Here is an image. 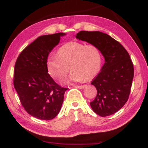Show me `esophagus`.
<instances>
[{"label":"esophagus","mask_w":148,"mask_h":148,"mask_svg":"<svg viewBox=\"0 0 148 148\" xmlns=\"http://www.w3.org/2000/svg\"><path fill=\"white\" fill-rule=\"evenodd\" d=\"M75 87L77 88H79V89H84L87 87L86 85H83V86H75Z\"/></svg>","instance_id":"obj_1"}]
</instances>
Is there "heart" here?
<instances>
[{"mask_svg": "<svg viewBox=\"0 0 148 148\" xmlns=\"http://www.w3.org/2000/svg\"><path fill=\"white\" fill-rule=\"evenodd\" d=\"M102 54L98 47L78 42H69L62 46L57 56H51L47 62L49 74L62 82L70 70V81H90L99 73L102 67Z\"/></svg>", "mask_w": 148, "mask_h": 148, "instance_id": "1", "label": "heart"}]
</instances>
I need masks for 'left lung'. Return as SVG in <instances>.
I'll return each mask as SVG.
<instances>
[{
  "label": "left lung",
  "instance_id": "left-lung-1",
  "mask_svg": "<svg viewBox=\"0 0 148 148\" xmlns=\"http://www.w3.org/2000/svg\"><path fill=\"white\" fill-rule=\"evenodd\" d=\"M75 37L96 46L105 62L91 84L96 87L97 96L90 106L95 113L107 116L118 112L128 100L134 75V68L125 48L108 34L81 31Z\"/></svg>",
  "mask_w": 148,
  "mask_h": 148
}]
</instances>
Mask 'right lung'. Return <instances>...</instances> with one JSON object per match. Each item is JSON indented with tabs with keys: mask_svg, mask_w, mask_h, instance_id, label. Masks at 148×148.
<instances>
[{
	"mask_svg": "<svg viewBox=\"0 0 148 148\" xmlns=\"http://www.w3.org/2000/svg\"><path fill=\"white\" fill-rule=\"evenodd\" d=\"M64 33L44 35L27 46L15 64L13 84L22 106L32 116L51 120L61 108L67 88H62L48 73V56Z\"/></svg>",
	"mask_w": 148,
	"mask_h": 148,
	"instance_id": "1",
	"label": "right lung"
}]
</instances>
